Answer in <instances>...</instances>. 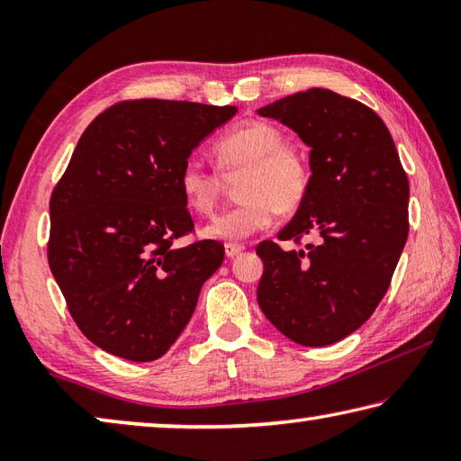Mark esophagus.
Returning <instances> with one entry per match:
<instances>
[{"label": "esophagus", "instance_id": "1", "mask_svg": "<svg viewBox=\"0 0 461 461\" xmlns=\"http://www.w3.org/2000/svg\"><path fill=\"white\" fill-rule=\"evenodd\" d=\"M241 252H244V246L241 244H225V256L228 258H236Z\"/></svg>", "mask_w": 461, "mask_h": 461}]
</instances>
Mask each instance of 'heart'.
<instances>
[{
    "mask_svg": "<svg viewBox=\"0 0 461 461\" xmlns=\"http://www.w3.org/2000/svg\"><path fill=\"white\" fill-rule=\"evenodd\" d=\"M225 173L246 168L241 178L244 201L215 215L203 236L238 241L270 228L276 212H293L309 189V165L296 148L283 144V134L270 123L249 122L230 130L215 144ZM178 186L186 205L197 213H212L221 194V175L191 156L178 170Z\"/></svg>",
    "mask_w": 461,
    "mask_h": 461,
    "instance_id": "b5f03b06",
    "label": "heart"
}]
</instances>
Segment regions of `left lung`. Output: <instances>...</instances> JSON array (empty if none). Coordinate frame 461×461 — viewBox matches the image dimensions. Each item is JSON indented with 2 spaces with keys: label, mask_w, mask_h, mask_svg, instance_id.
<instances>
[{
  "label": "left lung",
  "mask_w": 461,
  "mask_h": 461,
  "mask_svg": "<svg viewBox=\"0 0 461 461\" xmlns=\"http://www.w3.org/2000/svg\"><path fill=\"white\" fill-rule=\"evenodd\" d=\"M309 146V189L278 240L262 241V313L288 339L321 348L362 327L388 291L409 236V181L388 128L370 107L330 89L256 109Z\"/></svg>",
  "instance_id": "obj_1"
}]
</instances>
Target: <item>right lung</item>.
I'll list each match as a JSON object with an SVG mask.
<instances>
[{
	"mask_svg": "<svg viewBox=\"0 0 461 461\" xmlns=\"http://www.w3.org/2000/svg\"><path fill=\"white\" fill-rule=\"evenodd\" d=\"M238 107L140 99L105 109L77 142L50 197L49 264L79 330L131 362L165 356L223 262L193 230L178 170Z\"/></svg>",
	"mask_w": 461,
	"mask_h": 461,
	"instance_id": "obj_1",
	"label": "right lung"
}]
</instances>
